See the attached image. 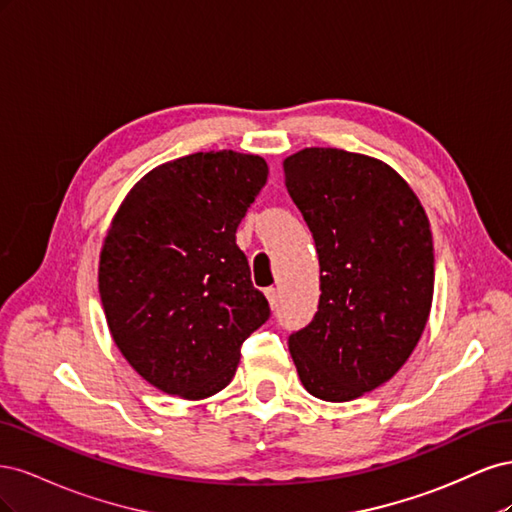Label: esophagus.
Masks as SVG:
<instances>
[{"label":"esophagus","instance_id":"obj_1","mask_svg":"<svg viewBox=\"0 0 512 512\" xmlns=\"http://www.w3.org/2000/svg\"><path fill=\"white\" fill-rule=\"evenodd\" d=\"M265 297H267V301H269L271 307L277 305V290H275V288H265Z\"/></svg>","mask_w":512,"mask_h":512}]
</instances>
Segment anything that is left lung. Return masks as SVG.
<instances>
[{
    "label": "left lung",
    "mask_w": 512,
    "mask_h": 512,
    "mask_svg": "<svg viewBox=\"0 0 512 512\" xmlns=\"http://www.w3.org/2000/svg\"><path fill=\"white\" fill-rule=\"evenodd\" d=\"M286 188L320 260L314 320L288 337L307 393L350 401L408 361L433 299V241L410 185L376 158L309 147L284 160Z\"/></svg>",
    "instance_id": "left-lung-1"
}]
</instances>
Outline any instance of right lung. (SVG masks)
<instances>
[{"instance_id": "add662e5", "label": "right lung", "mask_w": 512, "mask_h": 512, "mask_svg": "<svg viewBox=\"0 0 512 512\" xmlns=\"http://www.w3.org/2000/svg\"><path fill=\"white\" fill-rule=\"evenodd\" d=\"M267 175L250 153H192L138 181L108 228L98 271L108 329L168 395L222 391L241 344L271 316L235 237Z\"/></svg>"}]
</instances>
